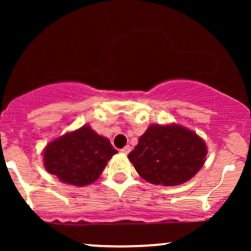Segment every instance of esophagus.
<instances>
[{
	"label": "esophagus",
	"mask_w": 251,
	"mask_h": 251,
	"mask_svg": "<svg viewBox=\"0 0 251 251\" xmlns=\"http://www.w3.org/2000/svg\"><path fill=\"white\" fill-rule=\"evenodd\" d=\"M130 151H131V147L130 146H126V147H124L123 149H121V151H123V153H125V154L130 153Z\"/></svg>",
	"instance_id": "1"
}]
</instances>
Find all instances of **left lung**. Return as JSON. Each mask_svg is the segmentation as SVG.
<instances>
[{"instance_id": "8db88e82", "label": "left lung", "mask_w": 251, "mask_h": 251, "mask_svg": "<svg viewBox=\"0 0 251 251\" xmlns=\"http://www.w3.org/2000/svg\"><path fill=\"white\" fill-rule=\"evenodd\" d=\"M206 153L205 142L193 131L178 125H151L128 159L146 181L177 186L201 170Z\"/></svg>"}]
</instances>
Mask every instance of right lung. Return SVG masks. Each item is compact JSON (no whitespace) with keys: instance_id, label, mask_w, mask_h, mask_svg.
I'll list each match as a JSON object with an SVG mask.
<instances>
[{"instance_id":"add662e5","label":"right lung","mask_w":251,"mask_h":251,"mask_svg":"<svg viewBox=\"0 0 251 251\" xmlns=\"http://www.w3.org/2000/svg\"><path fill=\"white\" fill-rule=\"evenodd\" d=\"M118 153L108 138L82 126L50 142L44 153L45 168L62 182L87 186L100 177L108 160Z\"/></svg>"}]
</instances>
